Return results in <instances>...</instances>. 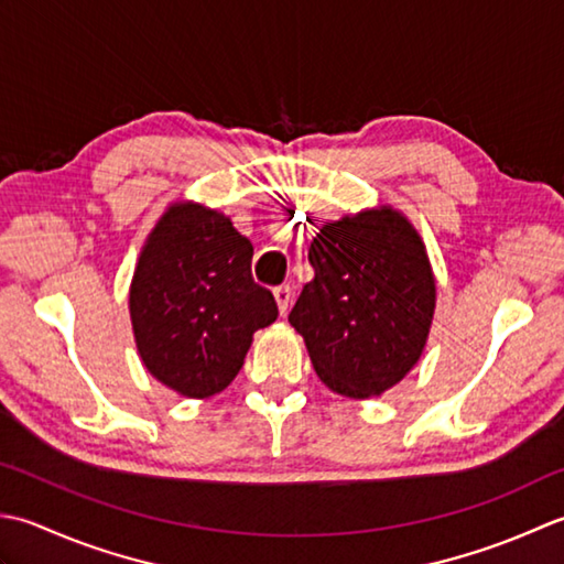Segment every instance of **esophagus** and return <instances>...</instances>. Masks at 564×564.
I'll use <instances>...</instances> for the list:
<instances>
[{
    "label": "esophagus",
    "mask_w": 564,
    "mask_h": 564,
    "mask_svg": "<svg viewBox=\"0 0 564 564\" xmlns=\"http://www.w3.org/2000/svg\"><path fill=\"white\" fill-rule=\"evenodd\" d=\"M272 294H274V302H278L280 314H284L286 306H290V302H292V286L290 284H280V286H274Z\"/></svg>",
    "instance_id": "34e87169"
}]
</instances>
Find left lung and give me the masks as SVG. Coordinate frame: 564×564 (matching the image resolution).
<instances>
[{
    "label": "left lung",
    "instance_id": "1",
    "mask_svg": "<svg viewBox=\"0 0 564 564\" xmlns=\"http://www.w3.org/2000/svg\"><path fill=\"white\" fill-rule=\"evenodd\" d=\"M314 280L290 314L316 375L336 394L379 397L426 348L435 280L416 228L392 206L324 224L308 248Z\"/></svg>",
    "mask_w": 564,
    "mask_h": 564
}]
</instances>
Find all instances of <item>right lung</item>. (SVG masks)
I'll return each instance as SVG.
<instances>
[{
  "label": "right lung",
  "mask_w": 564,
  "mask_h": 564,
  "mask_svg": "<svg viewBox=\"0 0 564 564\" xmlns=\"http://www.w3.org/2000/svg\"><path fill=\"white\" fill-rule=\"evenodd\" d=\"M250 260V240L224 214L177 202L160 216L129 292L135 348L158 382L192 399L234 382L252 333L278 318Z\"/></svg>",
  "instance_id": "1"
}]
</instances>
